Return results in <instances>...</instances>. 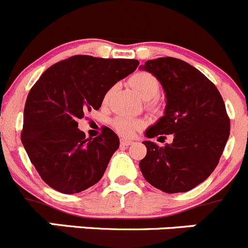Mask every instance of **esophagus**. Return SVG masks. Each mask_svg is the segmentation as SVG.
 Returning a JSON list of instances; mask_svg holds the SVG:
<instances>
[{
	"mask_svg": "<svg viewBox=\"0 0 248 248\" xmlns=\"http://www.w3.org/2000/svg\"><path fill=\"white\" fill-rule=\"evenodd\" d=\"M120 143H121V145H124V147H127V145H131L133 142L129 140H121V142Z\"/></svg>",
	"mask_w": 248,
	"mask_h": 248,
	"instance_id": "1",
	"label": "esophagus"
}]
</instances>
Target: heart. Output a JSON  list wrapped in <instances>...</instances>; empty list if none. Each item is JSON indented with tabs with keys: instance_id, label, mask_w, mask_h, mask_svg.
Returning a JSON list of instances; mask_svg holds the SVG:
<instances>
[{
	"instance_id": "b5f03b06",
	"label": "heart",
	"mask_w": 248,
	"mask_h": 248,
	"mask_svg": "<svg viewBox=\"0 0 248 248\" xmlns=\"http://www.w3.org/2000/svg\"><path fill=\"white\" fill-rule=\"evenodd\" d=\"M129 83L143 99L148 100V108L154 110L156 108V101L153 100V98H155L160 92V83H159L158 78L149 72L140 71L136 72L135 75L129 78ZM112 93L113 87L106 90L103 99L104 103H108L110 100ZM143 126H144V122L142 120L133 119L129 116H117L112 120V127L122 137H132Z\"/></svg>"
}]
</instances>
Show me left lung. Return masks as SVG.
<instances>
[{
    "label": "left lung",
    "instance_id": "1",
    "mask_svg": "<svg viewBox=\"0 0 248 248\" xmlns=\"http://www.w3.org/2000/svg\"><path fill=\"white\" fill-rule=\"evenodd\" d=\"M143 69L158 78L166 94L165 115L145 135H172L173 140L164 147L143 142L147 155L140 160V171L163 192H187L209 177L223 154L230 135L225 104L202 72L182 60H149Z\"/></svg>",
    "mask_w": 248,
    "mask_h": 248
}]
</instances>
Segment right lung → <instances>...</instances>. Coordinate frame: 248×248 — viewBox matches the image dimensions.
<instances>
[{
  "mask_svg": "<svg viewBox=\"0 0 248 248\" xmlns=\"http://www.w3.org/2000/svg\"><path fill=\"white\" fill-rule=\"evenodd\" d=\"M138 64V60L76 55L46 69L30 89L20 140L48 186L78 193L103 177L119 137L103 127L98 137L87 140L78 120L92 108L99 110L106 90Z\"/></svg>",
  "mask_w": 248,
  "mask_h": 248,
  "instance_id": "1",
  "label": "right lung"
}]
</instances>
